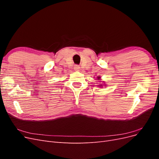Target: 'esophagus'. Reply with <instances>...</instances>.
Returning <instances> with one entry per match:
<instances>
[{"label": "esophagus", "mask_w": 159, "mask_h": 159, "mask_svg": "<svg viewBox=\"0 0 159 159\" xmlns=\"http://www.w3.org/2000/svg\"><path fill=\"white\" fill-rule=\"evenodd\" d=\"M74 70H75V71H79L80 69V67L78 65H75V66H74Z\"/></svg>", "instance_id": "obj_1"}]
</instances>
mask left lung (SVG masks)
I'll return each instance as SVG.
<instances>
[{"label": "left lung", "mask_w": 159, "mask_h": 159, "mask_svg": "<svg viewBox=\"0 0 159 159\" xmlns=\"http://www.w3.org/2000/svg\"><path fill=\"white\" fill-rule=\"evenodd\" d=\"M98 80H99V79H100V77H98ZM99 86H100V87H102V85H99Z\"/></svg>", "instance_id": "left-lung-1"}]
</instances>
